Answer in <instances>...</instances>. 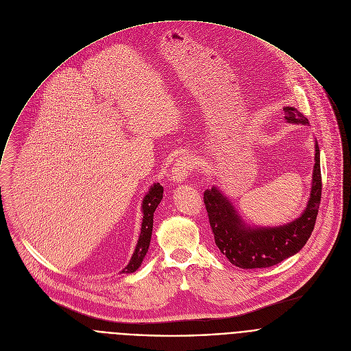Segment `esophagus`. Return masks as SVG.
<instances>
[{"label": "esophagus", "mask_w": 351, "mask_h": 351, "mask_svg": "<svg viewBox=\"0 0 351 351\" xmlns=\"http://www.w3.org/2000/svg\"><path fill=\"white\" fill-rule=\"evenodd\" d=\"M190 172H191V162L189 161V158L182 157L175 162L172 168L171 180L173 183H182L190 175Z\"/></svg>", "instance_id": "1"}]
</instances>
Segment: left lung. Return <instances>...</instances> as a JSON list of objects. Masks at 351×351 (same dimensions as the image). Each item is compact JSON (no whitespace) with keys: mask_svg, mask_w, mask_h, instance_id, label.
<instances>
[{"mask_svg":"<svg viewBox=\"0 0 351 351\" xmlns=\"http://www.w3.org/2000/svg\"><path fill=\"white\" fill-rule=\"evenodd\" d=\"M289 123L307 125L308 119L293 107L283 108ZM319 147L315 143V165L308 204L297 219L276 228H252L244 223L228 197L218 187L204 191V204L210 226L219 252L236 267L243 269L269 268L294 256L310 239L321 204Z\"/></svg>","mask_w":351,"mask_h":351,"instance_id":"8db88e82","label":"left lung"}]
</instances>
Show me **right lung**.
Here are the masks:
<instances>
[{"mask_svg":"<svg viewBox=\"0 0 351 351\" xmlns=\"http://www.w3.org/2000/svg\"><path fill=\"white\" fill-rule=\"evenodd\" d=\"M164 194V187L160 183H156L152 186V189L148 190L145 197L143 198V204H141V211H143V222H141V232L138 241L136 244L134 253L122 274H132L143 263V258L145 257L148 247H149V240H152V233H153V218H154V211L157 210L158 204L161 203Z\"/></svg>","mask_w":351,"mask_h":351,"instance_id":"1","label":"right lung"}]
</instances>
